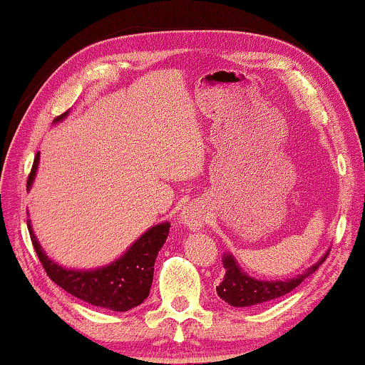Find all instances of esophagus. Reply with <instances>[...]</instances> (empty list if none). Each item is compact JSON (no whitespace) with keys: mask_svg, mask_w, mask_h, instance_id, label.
<instances>
[{"mask_svg":"<svg viewBox=\"0 0 365 365\" xmlns=\"http://www.w3.org/2000/svg\"><path fill=\"white\" fill-rule=\"evenodd\" d=\"M207 220V210L200 204H187L181 212V222L189 230H199Z\"/></svg>","mask_w":365,"mask_h":365,"instance_id":"obj_1","label":"esophagus"}]
</instances>
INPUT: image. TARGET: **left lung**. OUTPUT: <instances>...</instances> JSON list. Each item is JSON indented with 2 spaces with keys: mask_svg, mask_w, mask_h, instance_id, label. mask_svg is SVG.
Returning a JSON list of instances; mask_svg holds the SVG:
<instances>
[{
  "mask_svg": "<svg viewBox=\"0 0 365 365\" xmlns=\"http://www.w3.org/2000/svg\"><path fill=\"white\" fill-rule=\"evenodd\" d=\"M328 253L329 250L324 253L322 259L308 267L304 274L284 280H259L251 277L238 266V262L232 256V253H225L222 261L227 272L223 276L222 282L217 285V294L228 305L238 308L266 304V302L279 299V297L292 292L295 287H299L308 276H312L322 266V262L327 259Z\"/></svg>",
  "mask_w": 365,
  "mask_h": 365,
  "instance_id": "left-lung-1",
  "label": "left lung"
}]
</instances>
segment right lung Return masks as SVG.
Wrapping results in <instances>:
<instances>
[{
    "instance_id": "right-lung-1",
    "label": "right lung",
    "mask_w": 365,
    "mask_h": 365,
    "mask_svg": "<svg viewBox=\"0 0 365 365\" xmlns=\"http://www.w3.org/2000/svg\"><path fill=\"white\" fill-rule=\"evenodd\" d=\"M66 115L68 112L58 115L53 122L63 120ZM38 160L41 158L37 153L29 179H27V189L32 187L34 179H36ZM27 228H29L34 250L46 269L47 276L55 284L75 295L76 299L88 302L94 307L108 308L112 312H127L138 307L150 294L155 261L170 233V222H161L148 228L142 237L128 246V250L119 259L96 269H68L57 264L42 250L34 233L31 220H27Z\"/></svg>"
}]
</instances>
